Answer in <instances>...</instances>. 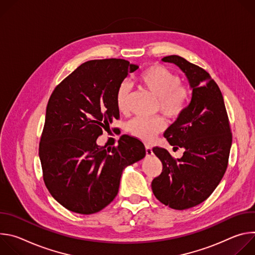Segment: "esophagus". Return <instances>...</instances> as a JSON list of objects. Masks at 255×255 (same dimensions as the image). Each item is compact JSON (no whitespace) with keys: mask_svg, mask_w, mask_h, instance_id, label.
<instances>
[{"mask_svg":"<svg viewBox=\"0 0 255 255\" xmlns=\"http://www.w3.org/2000/svg\"><path fill=\"white\" fill-rule=\"evenodd\" d=\"M145 151H146L147 156H151L153 154L152 148H151V146H149V145H145Z\"/></svg>","mask_w":255,"mask_h":255,"instance_id":"1","label":"esophagus"}]
</instances>
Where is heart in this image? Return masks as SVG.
Returning <instances> with one entry per match:
<instances>
[{
    "label": "heart",
    "mask_w": 255,
    "mask_h": 255,
    "mask_svg": "<svg viewBox=\"0 0 255 255\" xmlns=\"http://www.w3.org/2000/svg\"><path fill=\"white\" fill-rule=\"evenodd\" d=\"M140 83L159 99L160 111L170 117H175L184 110L188 102V91L179 86L180 79L169 68L161 64H153L144 69L139 76ZM131 85L127 81L121 82L116 90L115 102L120 112L127 109ZM164 127L161 118H134L127 124V130L134 137L150 142Z\"/></svg>",
    "instance_id": "b5f03b06"
}]
</instances>
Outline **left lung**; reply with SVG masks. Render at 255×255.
<instances>
[{
	"instance_id": "left-lung-1",
	"label": "left lung",
	"mask_w": 255,
	"mask_h": 255,
	"mask_svg": "<svg viewBox=\"0 0 255 255\" xmlns=\"http://www.w3.org/2000/svg\"><path fill=\"white\" fill-rule=\"evenodd\" d=\"M177 65L193 90L192 100L164 137L173 148H184V155L173 158L161 147L154 154L162 171L151 188L156 199L174 210H186L207 200L221 181L229 159L232 133L222 93L202 67L178 55L162 58Z\"/></svg>"
}]
</instances>
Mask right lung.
I'll return each mask as SVG.
<instances>
[{
    "instance_id": "right-lung-1",
    "label": "right lung",
    "mask_w": 255,
    "mask_h": 255,
    "mask_svg": "<svg viewBox=\"0 0 255 255\" xmlns=\"http://www.w3.org/2000/svg\"><path fill=\"white\" fill-rule=\"evenodd\" d=\"M139 66L125 59H95L81 64L52 92L39 143L43 179L67 210L100 212L118 194L123 169L142 159L143 143L122 135L106 149L97 138L119 118L118 85Z\"/></svg>"
}]
</instances>
